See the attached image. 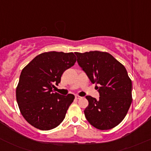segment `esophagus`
<instances>
[{"instance_id":"obj_1","label":"esophagus","mask_w":151,"mask_h":151,"mask_svg":"<svg viewBox=\"0 0 151 151\" xmlns=\"http://www.w3.org/2000/svg\"><path fill=\"white\" fill-rule=\"evenodd\" d=\"M75 98L77 99H81L82 97H80V96H78V95H76V96H75Z\"/></svg>"}]
</instances>
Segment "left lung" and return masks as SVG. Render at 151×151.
<instances>
[{"label": "left lung", "instance_id": "1", "mask_svg": "<svg viewBox=\"0 0 151 151\" xmlns=\"http://www.w3.org/2000/svg\"><path fill=\"white\" fill-rule=\"evenodd\" d=\"M77 63L96 86L99 99L87 96V121L100 130H108L124 119L132 101V80L123 64L112 55L100 51L75 52Z\"/></svg>", "mask_w": 151, "mask_h": 151}]
</instances>
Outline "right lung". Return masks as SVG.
Returning a JSON list of instances; mask_svg holds the SVG:
<instances>
[{"label": "right lung", "instance_id": "right-lung-1", "mask_svg": "<svg viewBox=\"0 0 151 151\" xmlns=\"http://www.w3.org/2000/svg\"><path fill=\"white\" fill-rule=\"evenodd\" d=\"M73 52H48L35 57L23 69L16 89V98L23 118L31 126L47 131L65 118L74 99L73 94L53 93L63 73L75 63Z\"/></svg>", "mask_w": 151, "mask_h": 151}]
</instances>
